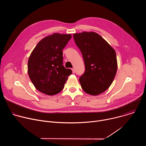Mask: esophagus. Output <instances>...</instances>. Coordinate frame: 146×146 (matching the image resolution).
Masks as SVG:
<instances>
[{
    "instance_id": "esophagus-1",
    "label": "esophagus",
    "mask_w": 146,
    "mask_h": 146,
    "mask_svg": "<svg viewBox=\"0 0 146 146\" xmlns=\"http://www.w3.org/2000/svg\"><path fill=\"white\" fill-rule=\"evenodd\" d=\"M72 72H73V73H74L76 72V70H75V69H74V68H73V69H72Z\"/></svg>"
}]
</instances>
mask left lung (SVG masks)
Returning a JSON list of instances; mask_svg holds the SVG:
<instances>
[{
  "instance_id": "1",
  "label": "left lung",
  "mask_w": 146,
  "mask_h": 146,
  "mask_svg": "<svg viewBox=\"0 0 146 146\" xmlns=\"http://www.w3.org/2000/svg\"><path fill=\"white\" fill-rule=\"evenodd\" d=\"M74 40L84 59L86 70L79 78L87 94L98 95L106 91L117 70L115 50L99 34L84 32L73 35Z\"/></svg>"
}]
</instances>
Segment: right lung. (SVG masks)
<instances>
[{
	"mask_svg": "<svg viewBox=\"0 0 146 146\" xmlns=\"http://www.w3.org/2000/svg\"><path fill=\"white\" fill-rule=\"evenodd\" d=\"M72 37L70 34L53 33L41 40L28 62L29 77L35 88L47 95L59 93L72 72L63 65L62 50Z\"/></svg>",
	"mask_w": 146,
	"mask_h": 146,
	"instance_id": "right-lung-1",
	"label": "right lung"
}]
</instances>
